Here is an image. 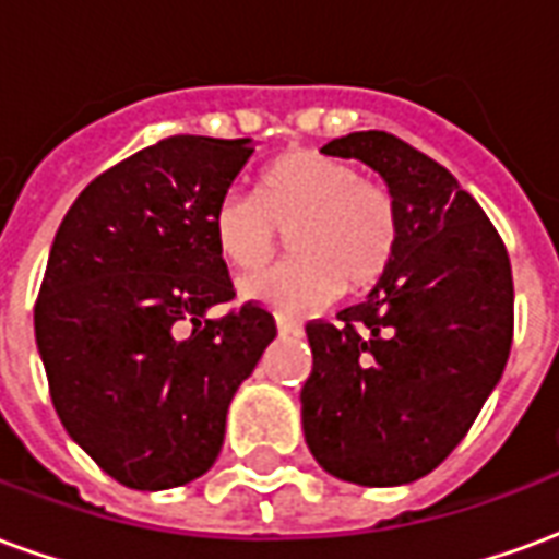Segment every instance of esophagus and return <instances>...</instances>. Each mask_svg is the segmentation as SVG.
I'll return each mask as SVG.
<instances>
[{"mask_svg": "<svg viewBox=\"0 0 559 559\" xmlns=\"http://www.w3.org/2000/svg\"><path fill=\"white\" fill-rule=\"evenodd\" d=\"M275 326H278L281 335H296V332H302V323H296V320H290V317L284 314L275 317Z\"/></svg>", "mask_w": 559, "mask_h": 559, "instance_id": "1", "label": "esophagus"}]
</instances>
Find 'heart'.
Returning <instances> with one entry per match:
<instances>
[{"instance_id": "b5f03b06", "label": "heart", "mask_w": 559, "mask_h": 559, "mask_svg": "<svg viewBox=\"0 0 559 559\" xmlns=\"http://www.w3.org/2000/svg\"><path fill=\"white\" fill-rule=\"evenodd\" d=\"M287 229L293 260L242 278L245 302L302 311L371 287L395 257L399 203L350 160L293 148L260 170L254 197L230 191L212 212L221 257L242 272L269 263Z\"/></svg>"}]
</instances>
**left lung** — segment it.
Returning <instances> with one entry per match:
<instances>
[{
    "mask_svg": "<svg viewBox=\"0 0 559 559\" xmlns=\"http://www.w3.org/2000/svg\"><path fill=\"white\" fill-rule=\"evenodd\" d=\"M359 158L399 203L395 257L368 299L311 320L305 440L344 481L386 488L440 467L503 377L515 287L488 215L443 164L386 131L323 146Z\"/></svg>",
    "mask_w": 559,
    "mask_h": 559,
    "instance_id": "obj_1",
    "label": "left lung"
}]
</instances>
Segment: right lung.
<instances>
[{
    "label": "right lung",
    "mask_w": 559,
    "mask_h": 559,
    "mask_svg": "<svg viewBox=\"0 0 559 559\" xmlns=\"http://www.w3.org/2000/svg\"><path fill=\"white\" fill-rule=\"evenodd\" d=\"M251 152L158 140L92 179L56 230L35 302L50 399L128 488H176L215 464L233 395L278 335L257 302L206 317L236 296L212 212Z\"/></svg>",
    "instance_id": "right-lung-1"
}]
</instances>
